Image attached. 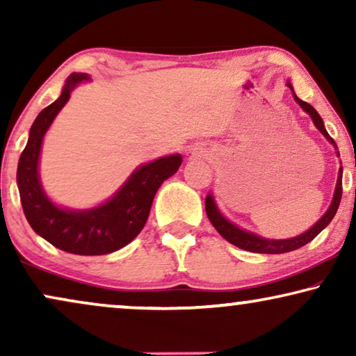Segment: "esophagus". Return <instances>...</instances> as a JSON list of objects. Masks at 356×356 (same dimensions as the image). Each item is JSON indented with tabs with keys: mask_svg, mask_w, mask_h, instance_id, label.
<instances>
[{
	"mask_svg": "<svg viewBox=\"0 0 356 356\" xmlns=\"http://www.w3.org/2000/svg\"><path fill=\"white\" fill-rule=\"evenodd\" d=\"M193 152H194V150H193Z\"/></svg>",
	"mask_w": 356,
	"mask_h": 356,
	"instance_id": "obj_1",
	"label": "esophagus"
}]
</instances>
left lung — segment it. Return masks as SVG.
Masks as SVG:
<instances>
[{"label":"left lung","instance_id":"left-lung-1","mask_svg":"<svg viewBox=\"0 0 356 356\" xmlns=\"http://www.w3.org/2000/svg\"><path fill=\"white\" fill-rule=\"evenodd\" d=\"M286 86H289L291 94H293V99H295L296 104H298L301 108H303V111H306V113L311 116V120H313L316 128L321 131V134H323L324 138L334 145L335 150H337V145H335L334 139L330 138L327 131H325L324 121L319 116L318 111H316L309 104H306V102L300 100L298 97H296L295 90H293V86H291L290 81H286ZM337 157H340L339 152H337ZM342 172H343L342 165H340L337 184H335L332 202H330V206H329L327 211H325L324 216L321 217L313 227L301 233V235H296L293 238H286V240H269V238H262L259 235H256V233L248 232V230H245V228H240L238 225H235L233 222L228 220L227 217H223V213L218 211L216 199H213L212 194H207V197H206L207 217H209V220L212 222V225L216 227V230L220 233V235L225 238L228 243H232V245L241 248V250H245V251L259 252V254H282V252L295 251V250H298V248L305 246L306 243H309L311 240H313V238L318 236L319 233L323 232L324 228L329 225L330 220L334 218L335 212H337V209H339L340 199H342Z\"/></svg>","mask_w":356,"mask_h":356}]
</instances>
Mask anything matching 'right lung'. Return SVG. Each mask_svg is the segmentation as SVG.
I'll use <instances>...</instances> for the list:
<instances>
[{
    "mask_svg": "<svg viewBox=\"0 0 356 356\" xmlns=\"http://www.w3.org/2000/svg\"><path fill=\"white\" fill-rule=\"evenodd\" d=\"M87 81H90L89 74L72 72L61 95L38 113L17 163V188L29 225L38 236L71 254L100 256L121 250L139 235L155 193L165 179L177 173L183 157L172 154L139 165L113 196L95 207L67 209L53 202L38 173L43 138L72 90Z\"/></svg>",
    "mask_w": 356,
    "mask_h": 356,
    "instance_id": "obj_1",
    "label": "right lung"
}]
</instances>
